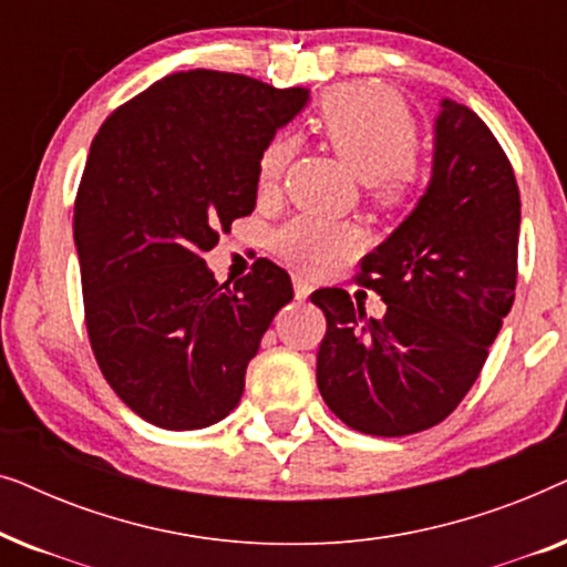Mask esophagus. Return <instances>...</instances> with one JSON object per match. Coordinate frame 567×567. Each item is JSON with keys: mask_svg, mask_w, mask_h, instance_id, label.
Returning a JSON list of instances; mask_svg holds the SVG:
<instances>
[{"mask_svg": "<svg viewBox=\"0 0 567 567\" xmlns=\"http://www.w3.org/2000/svg\"><path fill=\"white\" fill-rule=\"evenodd\" d=\"M293 293H297L299 301L309 299V293H312V284H309L305 276H293Z\"/></svg>", "mask_w": 567, "mask_h": 567, "instance_id": "esophagus-1", "label": "esophagus"}]
</instances>
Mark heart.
Here are the masks:
<instances>
[{"label":"heart","instance_id":"1","mask_svg":"<svg viewBox=\"0 0 567 567\" xmlns=\"http://www.w3.org/2000/svg\"><path fill=\"white\" fill-rule=\"evenodd\" d=\"M317 126L361 183L377 185L384 200L402 196L413 177L417 134L405 103L392 90L371 82L332 90L322 100ZM293 150L297 144L289 134H278L262 146L258 157L260 190L276 188ZM274 245L293 266L320 274L353 250L355 235L343 224L297 216L276 231Z\"/></svg>","mask_w":567,"mask_h":567}]
</instances>
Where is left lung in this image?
<instances>
[{"mask_svg": "<svg viewBox=\"0 0 567 567\" xmlns=\"http://www.w3.org/2000/svg\"><path fill=\"white\" fill-rule=\"evenodd\" d=\"M522 200L491 128L441 97L431 181L398 229L361 262L382 320L343 289L312 301L328 317L317 386L340 421L371 436H408L460 405L498 338L516 289Z\"/></svg>", "mask_w": 567, "mask_h": 567, "instance_id": "obj_1", "label": "left lung"}]
</instances>
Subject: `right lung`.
<instances>
[{
  "mask_svg": "<svg viewBox=\"0 0 567 567\" xmlns=\"http://www.w3.org/2000/svg\"><path fill=\"white\" fill-rule=\"evenodd\" d=\"M309 103L224 72L162 76L121 105L90 146L74 206L84 317L113 392L146 423H219L291 278L270 260L235 286L204 252L258 200V157Z\"/></svg>",
  "mask_w": 567,
  "mask_h": 567,
  "instance_id": "1",
  "label": "right lung"
}]
</instances>
